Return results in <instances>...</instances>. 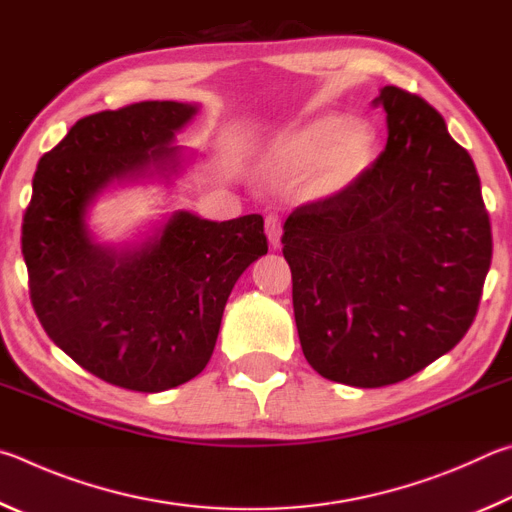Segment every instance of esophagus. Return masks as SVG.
Here are the masks:
<instances>
[{
  "label": "esophagus",
  "instance_id": "obj_1",
  "mask_svg": "<svg viewBox=\"0 0 512 512\" xmlns=\"http://www.w3.org/2000/svg\"><path fill=\"white\" fill-rule=\"evenodd\" d=\"M265 233L272 247L281 245V218L279 215H267L265 218Z\"/></svg>",
  "mask_w": 512,
  "mask_h": 512
}]
</instances>
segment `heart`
<instances>
[{
  "instance_id": "1",
  "label": "heart",
  "mask_w": 512,
  "mask_h": 512,
  "mask_svg": "<svg viewBox=\"0 0 512 512\" xmlns=\"http://www.w3.org/2000/svg\"><path fill=\"white\" fill-rule=\"evenodd\" d=\"M378 157V132L369 121L321 114L276 139L265 155L274 184L303 179V195L328 200L353 188Z\"/></svg>"
}]
</instances>
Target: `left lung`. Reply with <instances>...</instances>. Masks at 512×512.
<instances>
[{"instance_id":"left-lung-1","label":"left lung","mask_w":512,"mask_h":512,"mask_svg":"<svg viewBox=\"0 0 512 512\" xmlns=\"http://www.w3.org/2000/svg\"><path fill=\"white\" fill-rule=\"evenodd\" d=\"M389 139L346 193L283 224L294 319L319 375L375 389L461 342L490 270L492 233L468 150L432 105L387 85Z\"/></svg>"}]
</instances>
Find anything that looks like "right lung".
<instances>
[{"label": "right lung", "instance_id": "1", "mask_svg": "<svg viewBox=\"0 0 512 512\" xmlns=\"http://www.w3.org/2000/svg\"><path fill=\"white\" fill-rule=\"evenodd\" d=\"M200 107L141 101L76 121L40 159L22 224L29 292L71 360L121 389L159 393L209 364L224 306L267 254L258 213L211 222L173 211L132 245H105L87 213L114 186L184 170L175 134Z\"/></svg>", "mask_w": 512, "mask_h": 512}]
</instances>
